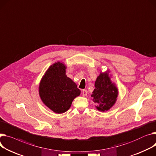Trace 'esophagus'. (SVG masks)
<instances>
[{
	"label": "esophagus",
	"instance_id": "esophagus-1",
	"mask_svg": "<svg viewBox=\"0 0 156 156\" xmlns=\"http://www.w3.org/2000/svg\"><path fill=\"white\" fill-rule=\"evenodd\" d=\"M87 93H88V91L87 90H83V91H82L83 96L86 97L87 95Z\"/></svg>",
	"mask_w": 156,
	"mask_h": 156
}]
</instances>
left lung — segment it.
<instances>
[{
    "label": "left lung",
    "instance_id": "left-lung-1",
    "mask_svg": "<svg viewBox=\"0 0 156 156\" xmlns=\"http://www.w3.org/2000/svg\"><path fill=\"white\" fill-rule=\"evenodd\" d=\"M95 88L91 97L97 104L96 108L101 112L108 111L115 103L119 95L118 88L112 81L108 70L100 72L95 82Z\"/></svg>",
    "mask_w": 156,
    "mask_h": 156
}]
</instances>
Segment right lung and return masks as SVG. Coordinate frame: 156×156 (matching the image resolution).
Listing matches in <instances>:
<instances>
[{"label":"right lung","mask_w":156,"mask_h":156,"mask_svg":"<svg viewBox=\"0 0 156 156\" xmlns=\"http://www.w3.org/2000/svg\"><path fill=\"white\" fill-rule=\"evenodd\" d=\"M66 66L58 61L49 67L39 85V97L44 104L56 113H63L81 93L75 83L66 75Z\"/></svg>","instance_id":"1"}]
</instances>
